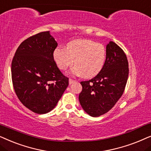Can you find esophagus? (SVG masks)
Here are the masks:
<instances>
[{"label":"esophagus","instance_id":"esophagus-1","mask_svg":"<svg viewBox=\"0 0 151 151\" xmlns=\"http://www.w3.org/2000/svg\"><path fill=\"white\" fill-rule=\"evenodd\" d=\"M74 82H75V80H74L72 79H69V83L70 84L73 83H74Z\"/></svg>","mask_w":151,"mask_h":151}]
</instances>
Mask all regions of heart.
Segmentation results:
<instances>
[{"mask_svg":"<svg viewBox=\"0 0 151 151\" xmlns=\"http://www.w3.org/2000/svg\"><path fill=\"white\" fill-rule=\"evenodd\" d=\"M53 56L60 70H65L74 62L76 66L71 70L72 74L92 78L97 75L104 68L106 50L101 43L92 40L77 39L69 42L66 49L57 47Z\"/></svg>","mask_w":151,"mask_h":151,"instance_id":"obj_1","label":"heart"}]
</instances>
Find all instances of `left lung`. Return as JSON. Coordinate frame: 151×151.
<instances>
[{
	"instance_id": "1",
	"label": "left lung",
	"mask_w": 151,
	"mask_h": 151,
	"mask_svg": "<svg viewBox=\"0 0 151 151\" xmlns=\"http://www.w3.org/2000/svg\"><path fill=\"white\" fill-rule=\"evenodd\" d=\"M128 62L124 50L113 41L106 46L104 68L96 77L81 81L79 99L83 109L92 116L106 113L123 94L128 77Z\"/></svg>"
}]
</instances>
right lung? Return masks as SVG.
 Masks as SVG:
<instances>
[{
  "mask_svg": "<svg viewBox=\"0 0 151 151\" xmlns=\"http://www.w3.org/2000/svg\"><path fill=\"white\" fill-rule=\"evenodd\" d=\"M57 45L49 31L40 32L22 42L12 61L15 93L35 113L51 111L69 84L54 60Z\"/></svg>",
  "mask_w": 151,
  "mask_h": 151,
  "instance_id": "obj_1",
  "label": "right lung"
}]
</instances>
